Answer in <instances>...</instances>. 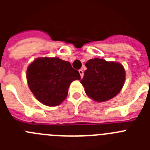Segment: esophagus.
Returning a JSON list of instances; mask_svg holds the SVG:
<instances>
[{"label":"esophagus","instance_id":"1","mask_svg":"<svg viewBox=\"0 0 150 150\" xmlns=\"http://www.w3.org/2000/svg\"><path fill=\"white\" fill-rule=\"evenodd\" d=\"M79 74H80V76H81V78H83V76H84V73H83V70H82V69H79Z\"/></svg>","mask_w":150,"mask_h":150}]
</instances>
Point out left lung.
Returning <instances> with one entry per match:
<instances>
[{
  "label": "left lung",
  "instance_id": "left-lung-1",
  "mask_svg": "<svg viewBox=\"0 0 150 150\" xmlns=\"http://www.w3.org/2000/svg\"><path fill=\"white\" fill-rule=\"evenodd\" d=\"M80 83L89 98L95 101H106L116 96L124 85L125 72L122 65L104 59H90Z\"/></svg>",
  "mask_w": 150,
  "mask_h": 150
}]
</instances>
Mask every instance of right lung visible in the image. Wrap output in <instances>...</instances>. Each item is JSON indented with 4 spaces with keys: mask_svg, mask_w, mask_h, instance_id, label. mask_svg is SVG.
I'll list each match as a JSON object with an SVG mask.
<instances>
[{
    "mask_svg": "<svg viewBox=\"0 0 150 150\" xmlns=\"http://www.w3.org/2000/svg\"><path fill=\"white\" fill-rule=\"evenodd\" d=\"M80 78L70 62L59 58L37 59L27 70L30 91L39 101L50 107L60 104L66 98L71 83Z\"/></svg>",
    "mask_w": 150,
    "mask_h": 150,
    "instance_id": "right-lung-1",
    "label": "right lung"
}]
</instances>
